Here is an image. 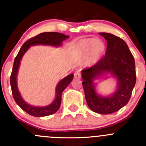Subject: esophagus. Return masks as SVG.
Instances as JSON below:
<instances>
[{"instance_id": "esophagus-1", "label": "esophagus", "mask_w": 146, "mask_h": 146, "mask_svg": "<svg viewBox=\"0 0 146 146\" xmlns=\"http://www.w3.org/2000/svg\"><path fill=\"white\" fill-rule=\"evenodd\" d=\"M74 76H75V78H76L80 79V78H81V73H80V72L78 71V72H76V73H75Z\"/></svg>"}]
</instances>
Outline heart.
<instances>
[{"instance_id":"1","label":"heart","mask_w":146,"mask_h":146,"mask_svg":"<svg viewBox=\"0 0 146 146\" xmlns=\"http://www.w3.org/2000/svg\"><path fill=\"white\" fill-rule=\"evenodd\" d=\"M76 48L80 54L88 53V62L92 64L100 59L105 50V46L100 39H82L78 42Z\"/></svg>"}]
</instances>
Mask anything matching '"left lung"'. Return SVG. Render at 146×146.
I'll return each instance as SVG.
<instances>
[{
	"label": "left lung",
	"mask_w": 146,
	"mask_h": 146,
	"mask_svg": "<svg viewBox=\"0 0 146 146\" xmlns=\"http://www.w3.org/2000/svg\"><path fill=\"white\" fill-rule=\"evenodd\" d=\"M107 43L105 56L94 66L82 71V83L88 107L95 112L110 114L116 112L129 102L136 81L133 56L126 42L110 33L100 32ZM111 72L118 80L117 92L108 98L98 96L93 80L102 73Z\"/></svg>",
	"instance_id": "1"
}]
</instances>
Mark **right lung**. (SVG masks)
Instances as JSON below:
<instances>
[{
    "label": "right lung",
    "mask_w": 146,
    "mask_h": 146,
    "mask_svg": "<svg viewBox=\"0 0 146 146\" xmlns=\"http://www.w3.org/2000/svg\"><path fill=\"white\" fill-rule=\"evenodd\" d=\"M69 37L67 35L64 34L58 33V32H43L39 34L34 37L30 38L26 41L21 48L19 51L18 54L16 56L14 60L13 70H12L11 76H10V86H11L12 94L15 102L20 106V108L24 110L25 112L34 117H45V116L51 115L56 112L59 109L61 102V95L65 88H67L68 84L72 81L73 78V74H70L66 76L63 80H61L58 84L56 88V97L54 102L51 103L50 105L44 107H36L29 105L21 98L20 92L17 90V78L18 68L20 66V60L24 55L25 53L27 51L30 46L36 44H46L51 46H60L63 41Z\"/></svg>",
    "instance_id": "obj_1"
}]
</instances>
